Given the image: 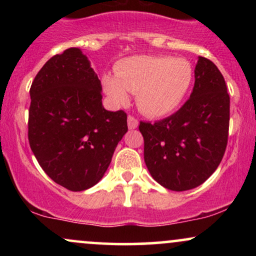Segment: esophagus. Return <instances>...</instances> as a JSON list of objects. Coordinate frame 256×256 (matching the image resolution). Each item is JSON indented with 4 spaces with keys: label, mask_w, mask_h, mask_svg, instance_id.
Segmentation results:
<instances>
[{
    "label": "esophagus",
    "mask_w": 256,
    "mask_h": 256,
    "mask_svg": "<svg viewBox=\"0 0 256 256\" xmlns=\"http://www.w3.org/2000/svg\"><path fill=\"white\" fill-rule=\"evenodd\" d=\"M128 126L130 130H134V128H136L138 126V120L134 118V116H128Z\"/></svg>",
    "instance_id": "esophagus-1"
}]
</instances>
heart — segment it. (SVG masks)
I'll return each mask as SVG.
<instances>
[{
	"mask_svg": "<svg viewBox=\"0 0 256 256\" xmlns=\"http://www.w3.org/2000/svg\"><path fill=\"white\" fill-rule=\"evenodd\" d=\"M116 74H104L102 86L112 102L125 104L136 94L137 107L149 116H164L182 104L192 84L194 70L185 58L172 56L126 58L116 64Z\"/></svg>",
	"mask_w": 256,
	"mask_h": 256,
	"instance_id": "heart-1",
	"label": "heart"
}]
</instances>
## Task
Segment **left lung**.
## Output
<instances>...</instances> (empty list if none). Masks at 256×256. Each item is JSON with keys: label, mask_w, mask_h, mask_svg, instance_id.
<instances>
[{"label": "left lung", "mask_w": 256, "mask_h": 256, "mask_svg": "<svg viewBox=\"0 0 256 256\" xmlns=\"http://www.w3.org/2000/svg\"><path fill=\"white\" fill-rule=\"evenodd\" d=\"M228 122L230 96L224 77L212 61L200 56L190 98L165 119L140 122L152 177L173 192L201 185L224 156Z\"/></svg>", "instance_id": "left-lung-1"}]
</instances>
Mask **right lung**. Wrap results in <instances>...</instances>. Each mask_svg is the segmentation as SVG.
Returning a JSON list of instances; mask_svg holds the SVG:
<instances>
[{
    "instance_id": "add662e5",
    "label": "right lung",
    "mask_w": 256,
    "mask_h": 256,
    "mask_svg": "<svg viewBox=\"0 0 256 256\" xmlns=\"http://www.w3.org/2000/svg\"><path fill=\"white\" fill-rule=\"evenodd\" d=\"M102 85L80 49L49 58L32 82L28 143L55 183L83 192L98 183L128 132L124 110L102 106Z\"/></svg>"
}]
</instances>
